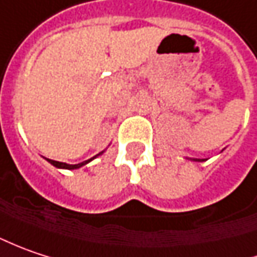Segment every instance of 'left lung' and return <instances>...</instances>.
<instances>
[{"label":"left lung","instance_id":"left-lung-1","mask_svg":"<svg viewBox=\"0 0 257 257\" xmlns=\"http://www.w3.org/2000/svg\"><path fill=\"white\" fill-rule=\"evenodd\" d=\"M192 161H195V162H202V161H205V159H192Z\"/></svg>","mask_w":257,"mask_h":257}]
</instances>
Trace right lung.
<instances>
[{"label":"right lung","mask_w":257,"mask_h":257,"mask_svg":"<svg viewBox=\"0 0 257 257\" xmlns=\"http://www.w3.org/2000/svg\"><path fill=\"white\" fill-rule=\"evenodd\" d=\"M102 153V152H101ZM101 153H98L96 156H99ZM96 156L94 158H91V159H88V161L81 162V163H78V165H68V163H63V162H58V161H52V159H47V162H50L53 166H56V168H60V169H78V168H81V166H84L86 163H89V162L92 161V159H95Z\"/></svg>","instance_id":"obj_1"}]
</instances>
